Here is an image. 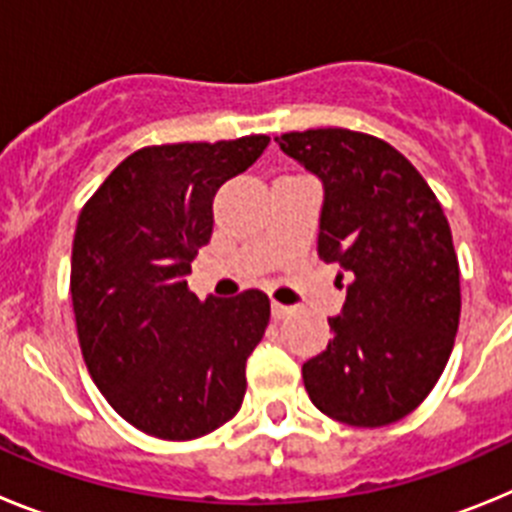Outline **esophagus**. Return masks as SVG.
Here are the masks:
<instances>
[{
    "label": "esophagus",
    "mask_w": 512,
    "mask_h": 512,
    "mask_svg": "<svg viewBox=\"0 0 512 512\" xmlns=\"http://www.w3.org/2000/svg\"><path fill=\"white\" fill-rule=\"evenodd\" d=\"M271 315H274V320H284L292 315V307L282 305V302H271Z\"/></svg>",
    "instance_id": "esophagus-1"
}]
</instances>
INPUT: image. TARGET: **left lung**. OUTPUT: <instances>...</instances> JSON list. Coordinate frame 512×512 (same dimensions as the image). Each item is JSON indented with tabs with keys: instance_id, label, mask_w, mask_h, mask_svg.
Here are the masks:
<instances>
[{
	"instance_id": "1",
	"label": "left lung",
	"mask_w": 512,
	"mask_h": 512,
	"mask_svg": "<svg viewBox=\"0 0 512 512\" xmlns=\"http://www.w3.org/2000/svg\"><path fill=\"white\" fill-rule=\"evenodd\" d=\"M277 143L323 182L318 256L351 274L328 348L302 364L307 395L338 423H395L436 387L454 348L461 289L449 220L418 169L374 135L318 128Z\"/></svg>"
}]
</instances>
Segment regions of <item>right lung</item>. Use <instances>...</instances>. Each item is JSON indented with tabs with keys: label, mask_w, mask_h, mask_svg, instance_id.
Segmentation results:
<instances>
[{
	"label": "right lung",
	"mask_w": 512,
	"mask_h": 512,
	"mask_svg": "<svg viewBox=\"0 0 512 512\" xmlns=\"http://www.w3.org/2000/svg\"><path fill=\"white\" fill-rule=\"evenodd\" d=\"M266 146L269 135L140 148L81 210L71 253L81 356L104 400L148 436L192 441L241 410L269 297L202 302L187 274L212 238L215 192Z\"/></svg>",
	"instance_id": "1"
}]
</instances>
